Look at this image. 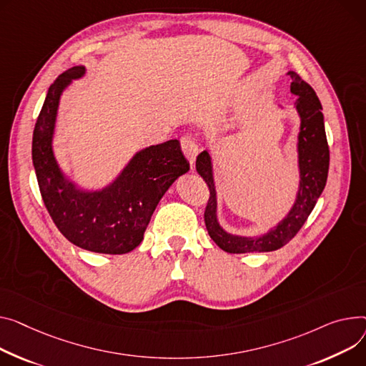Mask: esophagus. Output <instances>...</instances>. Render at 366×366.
I'll return each instance as SVG.
<instances>
[{
    "mask_svg": "<svg viewBox=\"0 0 366 366\" xmlns=\"http://www.w3.org/2000/svg\"><path fill=\"white\" fill-rule=\"evenodd\" d=\"M181 145H182L184 154L187 156L191 167L194 169V164H196V157L199 156V145L196 144V141H194L191 137H182Z\"/></svg>",
    "mask_w": 366,
    "mask_h": 366,
    "instance_id": "esophagus-1",
    "label": "esophagus"
}]
</instances>
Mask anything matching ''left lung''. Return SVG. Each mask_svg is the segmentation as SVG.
Instances as JSON below:
<instances>
[{"label": "left lung", "instance_id": "1", "mask_svg": "<svg viewBox=\"0 0 366 366\" xmlns=\"http://www.w3.org/2000/svg\"><path fill=\"white\" fill-rule=\"evenodd\" d=\"M288 75L293 81L290 91L299 97L295 103V109L300 117V128L297 134V167L300 179L293 206L275 227L260 235L250 237L228 232L219 224L212 153L203 150L197 156V172L210 189V197L204 212L206 228L210 238L227 253L274 252L281 249L303 227L325 188L330 167V149L325 135L322 106L313 88L306 84L296 71L290 70Z\"/></svg>", "mask_w": 366, "mask_h": 366}]
</instances>
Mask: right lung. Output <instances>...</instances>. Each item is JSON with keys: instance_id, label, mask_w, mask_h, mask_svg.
Segmentation results:
<instances>
[{"instance_id": "add662e5", "label": "right lung", "mask_w": 366, "mask_h": 366, "mask_svg": "<svg viewBox=\"0 0 366 366\" xmlns=\"http://www.w3.org/2000/svg\"><path fill=\"white\" fill-rule=\"evenodd\" d=\"M85 73V66H73L48 88L34 129L32 162L44 204L59 231L81 249L125 254L139 246L159 202L188 172L189 163L181 142L169 139L137 152L102 188H82L70 179L56 159L53 141L61 95Z\"/></svg>"}]
</instances>
